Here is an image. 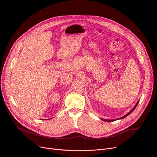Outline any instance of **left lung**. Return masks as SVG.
Listing matches in <instances>:
<instances>
[{
	"mask_svg": "<svg viewBox=\"0 0 157 157\" xmlns=\"http://www.w3.org/2000/svg\"><path fill=\"white\" fill-rule=\"evenodd\" d=\"M139 102V101H138V102H137V104H136V105L134 107V108H133L132 109V110H131V111H130L128 113H127L126 115H125V116H123V117H121V118H119V119H122V118H125L126 117H127L128 115H129V114H130L132 112V111H134V110L136 109V106L137 105V104H138ZM101 120H102L103 121H115V120H105V119H101ZM117 120H118V119H117Z\"/></svg>",
	"mask_w": 157,
	"mask_h": 157,
	"instance_id": "8db88e82",
	"label": "left lung"
}]
</instances>
